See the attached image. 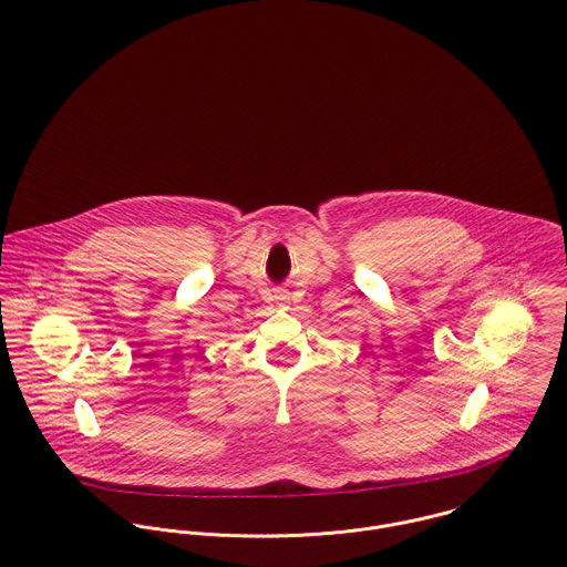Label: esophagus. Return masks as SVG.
<instances>
[{"mask_svg":"<svg viewBox=\"0 0 567 567\" xmlns=\"http://www.w3.org/2000/svg\"><path fill=\"white\" fill-rule=\"evenodd\" d=\"M276 302H278L280 307H285V305L289 302V291H287V289H276Z\"/></svg>","mask_w":567,"mask_h":567,"instance_id":"1","label":"esophagus"}]
</instances>
